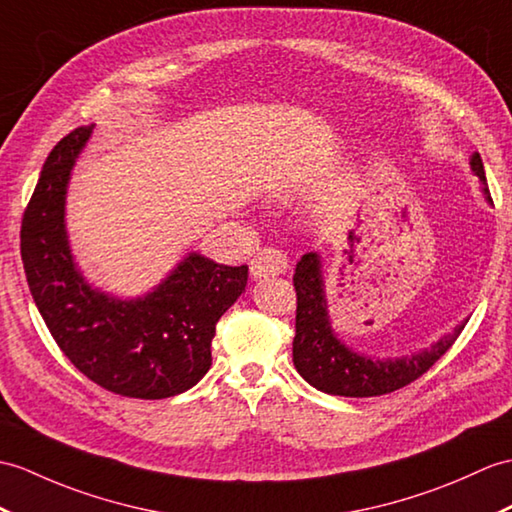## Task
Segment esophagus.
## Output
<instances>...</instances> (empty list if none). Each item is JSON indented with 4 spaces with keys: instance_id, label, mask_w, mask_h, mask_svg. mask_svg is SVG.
Returning <instances> with one entry per match:
<instances>
[{
    "instance_id": "obj_1",
    "label": "esophagus",
    "mask_w": 512,
    "mask_h": 512,
    "mask_svg": "<svg viewBox=\"0 0 512 512\" xmlns=\"http://www.w3.org/2000/svg\"><path fill=\"white\" fill-rule=\"evenodd\" d=\"M288 270V259L277 248H264L251 261V277H275Z\"/></svg>"
}]
</instances>
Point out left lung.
Listing matches in <instances>:
<instances>
[{
  "label": "left lung",
  "mask_w": 512,
  "mask_h": 512,
  "mask_svg": "<svg viewBox=\"0 0 512 512\" xmlns=\"http://www.w3.org/2000/svg\"><path fill=\"white\" fill-rule=\"evenodd\" d=\"M471 168L480 176V181L486 183L478 152L471 157ZM484 192L491 200L489 187H484ZM292 281L296 290V334L292 342L294 366L307 384L329 392V395L377 397L408 386L430 371L465 329V323L458 325L454 334L441 338L421 353L406 355L399 360H373L349 351L331 331L323 277H320V259L316 253L301 257Z\"/></svg>",
  "instance_id": "8db88e82"
}]
</instances>
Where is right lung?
I'll return each mask as SVG.
<instances>
[{"instance_id":"right-lung-1","label":"right lung","mask_w":512,"mask_h":512,"mask_svg":"<svg viewBox=\"0 0 512 512\" xmlns=\"http://www.w3.org/2000/svg\"><path fill=\"white\" fill-rule=\"evenodd\" d=\"M89 135L85 126L58 141L23 211L28 288L58 347L93 384L133 399L174 397L209 371L216 325L244 292L248 266L192 253L144 299L117 301L91 290L65 233L69 172Z\"/></svg>"}]
</instances>
